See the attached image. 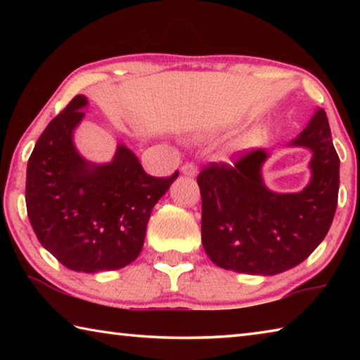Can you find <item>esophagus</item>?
Listing matches in <instances>:
<instances>
[{
    "label": "esophagus",
    "mask_w": 360,
    "mask_h": 360,
    "mask_svg": "<svg viewBox=\"0 0 360 360\" xmlns=\"http://www.w3.org/2000/svg\"><path fill=\"white\" fill-rule=\"evenodd\" d=\"M181 173L186 174V176H191V178H193V176L197 174V167H195L193 163H186V165L181 168Z\"/></svg>",
    "instance_id": "34e87169"
}]
</instances>
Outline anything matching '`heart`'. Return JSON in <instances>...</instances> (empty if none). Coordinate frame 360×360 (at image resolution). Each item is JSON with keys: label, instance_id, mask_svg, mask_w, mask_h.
I'll return each instance as SVG.
<instances>
[{"label": "heart", "instance_id": "1", "mask_svg": "<svg viewBox=\"0 0 360 360\" xmlns=\"http://www.w3.org/2000/svg\"><path fill=\"white\" fill-rule=\"evenodd\" d=\"M254 138H259V136H254Z\"/></svg>", "mask_w": 360, "mask_h": 360}]
</instances>
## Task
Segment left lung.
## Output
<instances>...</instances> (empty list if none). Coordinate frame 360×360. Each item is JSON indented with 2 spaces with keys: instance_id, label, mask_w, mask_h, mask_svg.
I'll list each match as a JSON object with an SVG mask.
<instances>
[{
  "instance_id": "left-lung-1",
  "label": "left lung",
  "mask_w": 360,
  "mask_h": 360,
  "mask_svg": "<svg viewBox=\"0 0 360 360\" xmlns=\"http://www.w3.org/2000/svg\"><path fill=\"white\" fill-rule=\"evenodd\" d=\"M288 146L311 152V178L300 192L265 186V149L251 150L233 167L211 163L198 174L202 241L212 264L248 275H278L302 264L326 238L338 203L340 158L324 109H316Z\"/></svg>"
}]
</instances>
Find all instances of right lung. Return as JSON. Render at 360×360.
<instances>
[{"label": "right lung", "instance_id": "add662e5", "mask_svg": "<svg viewBox=\"0 0 360 360\" xmlns=\"http://www.w3.org/2000/svg\"><path fill=\"white\" fill-rule=\"evenodd\" d=\"M87 96L77 95L46 127L27 165L25 202L36 238L81 273L119 270L141 252L152 208L178 178H154L119 143L111 162L84 158L75 131Z\"/></svg>", "mask_w": 360, "mask_h": 360}]
</instances>
